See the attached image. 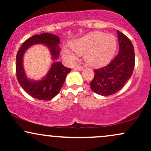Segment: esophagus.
Returning a JSON list of instances; mask_svg holds the SVG:
<instances>
[{
	"label": "esophagus",
	"mask_w": 151,
	"mask_h": 151,
	"mask_svg": "<svg viewBox=\"0 0 151 151\" xmlns=\"http://www.w3.org/2000/svg\"><path fill=\"white\" fill-rule=\"evenodd\" d=\"M74 69H75L76 70H78V71L84 70V67H81V66H79V65H78V66H77V67H74Z\"/></svg>",
	"instance_id": "obj_1"
}]
</instances>
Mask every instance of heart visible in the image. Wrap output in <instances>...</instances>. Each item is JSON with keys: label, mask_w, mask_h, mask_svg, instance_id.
Masks as SVG:
<instances>
[{"label": "heart", "mask_w": 151, "mask_h": 151, "mask_svg": "<svg viewBox=\"0 0 151 151\" xmlns=\"http://www.w3.org/2000/svg\"><path fill=\"white\" fill-rule=\"evenodd\" d=\"M116 47L117 40L114 35L91 32L72 41L71 47H65L64 53L71 62L77 61L78 55H84L88 65L99 67L111 61Z\"/></svg>", "instance_id": "obj_1"}]
</instances>
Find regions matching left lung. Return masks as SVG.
Instances as JSON below:
<instances>
[{
  "label": "left lung",
  "instance_id": "obj_1",
  "mask_svg": "<svg viewBox=\"0 0 151 151\" xmlns=\"http://www.w3.org/2000/svg\"><path fill=\"white\" fill-rule=\"evenodd\" d=\"M119 51L108 65L94 70V77L90 83L93 92L109 96L119 91L131 78L135 65L134 48L125 35L117 30Z\"/></svg>",
  "mask_w": 151,
  "mask_h": 151
}]
</instances>
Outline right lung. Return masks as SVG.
Instances as JSON below:
<instances>
[{"label":"right lung","mask_w":151,"mask_h":151,"mask_svg":"<svg viewBox=\"0 0 151 151\" xmlns=\"http://www.w3.org/2000/svg\"><path fill=\"white\" fill-rule=\"evenodd\" d=\"M60 37L55 35L45 32L35 35L25 41L19 49L16 56V75L21 87L32 97L47 101L58 94L71 69L65 67L58 62L60 52ZM46 46L51 55L53 63L44 78L39 81H32L27 77L23 67V58L25 52L35 44Z\"/></svg>","instance_id":"1"}]
</instances>
